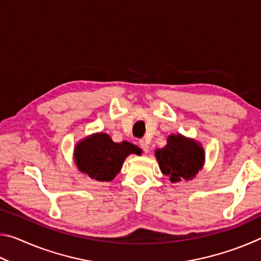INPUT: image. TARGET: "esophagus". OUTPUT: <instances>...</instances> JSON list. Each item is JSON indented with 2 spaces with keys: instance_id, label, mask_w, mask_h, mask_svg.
<instances>
[{
  "instance_id": "1",
  "label": "esophagus",
  "mask_w": 261,
  "mask_h": 261,
  "mask_svg": "<svg viewBox=\"0 0 261 261\" xmlns=\"http://www.w3.org/2000/svg\"><path fill=\"white\" fill-rule=\"evenodd\" d=\"M139 146H140L141 149H143L144 153H147L148 152V144L144 139L139 140Z\"/></svg>"
}]
</instances>
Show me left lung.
Listing matches in <instances>:
<instances>
[{
	"instance_id": "1",
	"label": "left lung",
	"mask_w": 261,
	"mask_h": 261,
	"mask_svg": "<svg viewBox=\"0 0 261 261\" xmlns=\"http://www.w3.org/2000/svg\"><path fill=\"white\" fill-rule=\"evenodd\" d=\"M155 158L163 175L169 176L171 183L196 177L205 162L201 145L182 135H170L165 147L155 151Z\"/></svg>"
}]
</instances>
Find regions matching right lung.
<instances>
[{"mask_svg": "<svg viewBox=\"0 0 261 261\" xmlns=\"http://www.w3.org/2000/svg\"><path fill=\"white\" fill-rule=\"evenodd\" d=\"M141 149L129 141L115 143L109 135L99 132L86 137L74 147V162L82 173L99 182L113 180L130 154Z\"/></svg>", "mask_w": 261, "mask_h": 261, "instance_id": "1", "label": "right lung"}]
</instances>
